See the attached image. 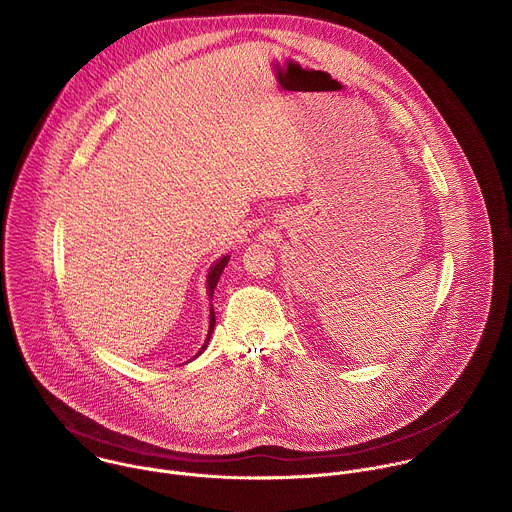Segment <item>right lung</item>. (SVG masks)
<instances>
[{
  "label": "right lung",
  "mask_w": 512,
  "mask_h": 512,
  "mask_svg": "<svg viewBox=\"0 0 512 512\" xmlns=\"http://www.w3.org/2000/svg\"><path fill=\"white\" fill-rule=\"evenodd\" d=\"M227 262H229V256H223L213 268H211V272H209V276H207V289H209V297H213V291H215V287H217V283H219V278H221V274H223V270H225V266H227ZM213 326H215V309H213V305H211V321H209V334H207V340H205V344L201 346V350H199V354L207 348V344H209V338H211V332H213Z\"/></svg>",
  "instance_id": "right-lung-1"
}]
</instances>
